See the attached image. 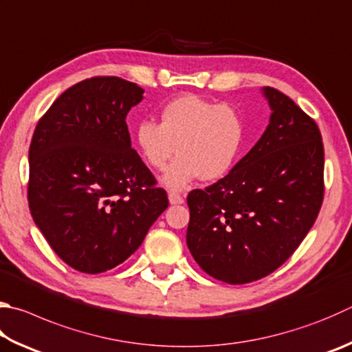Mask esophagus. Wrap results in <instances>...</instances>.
Returning a JSON list of instances; mask_svg holds the SVG:
<instances>
[{"label":"esophagus","mask_w":352,"mask_h":352,"mask_svg":"<svg viewBox=\"0 0 352 352\" xmlns=\"http://www.w3.org/2000/svg\"><path fill=\"white\" fill-rule=\"evenodd\" d=\"M169 201L170 204H182L184 203V198L177 192H169Z\"/></svg>","instance_id":"1"}]
</instances>
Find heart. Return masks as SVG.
<instances>
[{
    "label": "heart",
    "instance_id": "heart-1",
    "mask_svg": "<svg viewBox=\"0 0 352 352\" xmlns=\"http://www.w3.org/2000/svg\"><path fill=\"white\" fill-rule=\"evenodd\" d=\"M243 138L239 109L192 94L168 101L160 109V124L143 120L135 129L140 154L152 169H166L175 149L180 154L163 177L172 190L188 188L197 178L226 175L241 154Z\"/></svg>",
    "mask_w": 352,
    "mask_h": 352
}]
</instances>
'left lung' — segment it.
<instances>
[{"instance_id": "obj_1", "label": "left lung", "mask_w": 352, "mask_h": 352, "mask_svg": "<svg viewBox=\"0 0 352 352\" xmlns=\"http://www.w3.org/2000/svg\"><path fill=\"white\" fill-rule=\"evenodd\" d=\"M263 95L272 113L261 138L225 178L188 195L189 251L204 272L229 285L282 266L323 203L318 126L277 89L263 87Z\"/></svg>"}]
</instances>
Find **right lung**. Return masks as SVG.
<instances>
[{
	"instance_id": "right-lung-1",
	"label": "right lung",
	"mask_w": 352,
	"mask_h": 352,
	"mask_svg": "<svg viewBox=\"0 0 352 352\" xmlns=\"http://www.w3.org/2000/svg\"><path fill=\"white\" fill-rule=\"evenodd\" d=\"M144 91L118 76L69 87L35 127L28 200L35 225L70 267L123 263L168 208V194L131 146L126 115Z\"/></svg>"
}]
</instances>
